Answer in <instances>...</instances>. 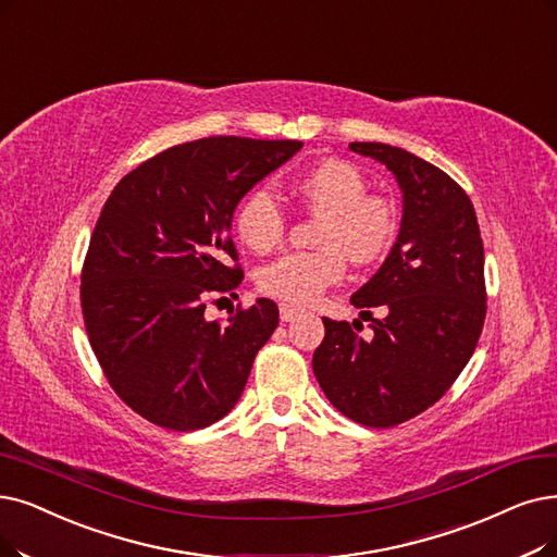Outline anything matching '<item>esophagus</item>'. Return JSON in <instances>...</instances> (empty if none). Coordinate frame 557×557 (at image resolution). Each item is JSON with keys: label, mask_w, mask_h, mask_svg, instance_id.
Wrapping results in <instances>:
<instances>
[{"label": "esophagus", "mask_w": 557, "mask_h": 557, "mask_svg": "<svg viewBox=\"0 0 557 557\" xmlns=\"http://www.w3.org/2000/svg\"><path fill=\"white\" fill-rule=\"evenodd\" d=\"M278 315H281V322H293V320H297L301 315V310L290 306V304H281L278 306Z\"/></svg>", "instance_id": "esophagus-1"}]
</instances>
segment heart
<instances>
[{
    "label": "heart",
    "mask_w": 557,
    "mask_h": 557,
    "mask_svg": "<svg viewBox=\"0 0 557 557\" xmlns=\"http://www.w3.org/2000/svg\"><path fill=\"white\" fill-rule=\"evenodd\" d=\"M366 175L347 160L329 158L293 183L299 201L320 214L318 251H293L258 274L264 295L293 306L315 304L326 287L345 278L347 253L356 262L376 260L395 237V210L386 198L366 194ZM237 237L256 253L276 249L285 235V212L270 187H256L235 212Z\"/></svg>",
    "instance_id": "1"
}]
</instances>
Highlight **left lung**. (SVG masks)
Instances as JSON below:
<instances>
[{"instance_id": "1", "label": "left lung", "mask_w": 557, "mask_h": 557, "mask_svg": "<svg viewBox=\"0 0 557 557\" xmlns=\"http://www.w3.org/2000/svg\"><path fill=\"white\" fill-rule=\"evenodd\" d=\"M349 150L382 162L403 191V221L376 274L351 304L384 308L361 338L347 322H324L313 372L343 416L393 428L432 407L475 351L486 315L484 249L471 198L413 152L354 141ZM359 320H354V326Z\"/></svg>"}]
</instances>
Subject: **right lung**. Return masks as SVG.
Instances as JSON below:
<instances>
[{"instance_id":"add662e5","label":"right lung","mask_w":557,"mask_h":557,"mask_svg":"<svg viewBox=\"0 0 557 557\" xmlns=\"http://www.w3.org/2000/svg\"><path fill=\"white\" fill-rule=\"evenodd\" d=\"M301 141L208 137L129 171L100 212L82 272V313L107 380L154 425L194 432L224 418L247 386L258 349L278 326L272 299L226 324L208 299L244 274L233 212Z\"/></svg>"}]
</instances>
